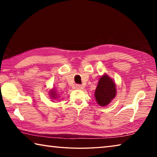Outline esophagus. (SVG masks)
Wrapping results in <instances>:
<instances>
[{
  "mask_svg": "<svg viewBox=\"0 0 157 157\" xmlns=\"http://www.w3.org/2000/svg\"><path fill=\"white\" fill-rule=\"evenodd\" d=\"M75 88L76 89H82L83 87H82V86H81V85H79V84H76Z\"/></svg>",
  "mask_w": 157,
  "mask_h": 157,
  "instance_id": "1",
  "label": "esophagus"
}]
</instances>
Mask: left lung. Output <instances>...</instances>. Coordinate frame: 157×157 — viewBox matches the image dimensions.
Listing matches in <instances>:
<instances>
[{"mask_svg":"<svg viewBox=\"0 0 157 157\" xmlns=\"http://www.w3.org/2000/svg\"><path fill=\"white\" fill-rule=\"evenodd\" d=\"M116 84L113 79L105 73L99 79L95 90V98L98 104L105 107L115 98L116 95Z\"/></svg>","mask_w":157,"mask_h":157,"instance_id":"1","label":"left lung"}]
</instances>
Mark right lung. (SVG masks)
Listing matches in <instances>:
<instances>
[{"instance_id": "1", "label": "right lung", "mask_w": 157, "mask_h": 157, "mask_svg": "<svg viewBox=\"0 0 157 157\" xmlns=\"http://www.w3.org/2000/svg\"><path fill=\"white\" fill-rule=\"evenodd\" d=\"M48 94H49V95H50V98H51L52 100H53V101L58 99V98H59L57 90H56L55 88H52L50 90H49Z\"/></svg>"}]
</instances>
